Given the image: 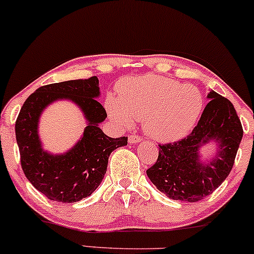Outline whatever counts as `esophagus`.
<instances>
[{
  "label": "esophagus",
  "instance_id": "1",
  "mask_svg": "<svg viewBox=\"0 0 254 254\" xmlns=\"http://www.w3.org/2000/svg\"><path fill=\"white\" fill-rule=\"evenodd\" d=\"M142 140V138H140L139 136H137V134H130L129 136V143L133 144V143H138Z\"/></svg>",
  "mask_w": 254,
  "mask_h": 254
}]
</instances>
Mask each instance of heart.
<instances>
[{"label": "heart", "mask_w": 254, "mask_h": 254, "mask_svg": "<svg viewBox=\"0 0 254 254\" xmlns=\"http://www.w3.org/2000/svg\"><path fill=\"white\" fill-rule=\"evenodd\" d=\"M203 109L198 88L158 75L127 81L121 86L120 102H108L109 114L117 123L130 127L133 120L143 121L146 133L159 140L181 139L190 133Z\"/></svg>", "instance_id": "heart-1"}]
</instances>
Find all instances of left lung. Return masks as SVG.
<instances>
[{
    "label": "left lung",
    "mask_w": 254,
    "mask_h": 254,
    "mask_svg": "<svg viewBox=\"0 0 254 254\" xmlns=\"http://www.w3.org/2000/svg\"><path fill=\"white\" fill-rule=\"evenodd\" d=\"M205 107L197 127L177 142L158 144L156 163L146 170L147 177L159 191L175 200H201L225 181L233 168L243 138V127L229 99L216 91ZM220 143L212 162L200 165L197 149L208 140Z\"/></svg>",
    "instance_id": "left-lung-1"
}]
</instances>
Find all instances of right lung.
Returning <instances> with one entry per match:
<instances>
[{"label": "right lung", "mask_w": 254, "mask_h": 254, "mask_svg": "<svg viewBox=\"0 0 254 254\" xmlns=\"http://www.w3.org/2000/svg\"><path fill=\"white\" fill-rule=\"evenodd\" d=\"M98 95V78L92 76L41 86L21 108L15 132L22 170L34 188L50 200L75 203L89 197L104 178L110 153L127 144V137L111 138L98 127L108 116L95 98ZM60 98H69L78 104L89 124L73 149L65 155L51 156L40 149L37 123L41 110Z\"/></svg>", "instance_id": "1"}]
</instances>
